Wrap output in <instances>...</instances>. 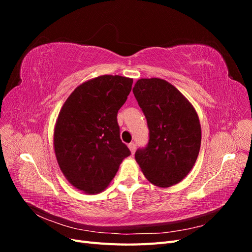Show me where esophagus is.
<instances>
[{"label":"esophagus","mask_w":252,"mask_h":252,"mask_svg":"<svg viewBox=\"0 0 252 252\" xmlns=\"http://www.w3.org/2000/svg\"><path fill=\"white\" fill-rule=\"evenodd\" d=\"M128 148H129V150L131 151V155H133L135 152V149H136V145L134 143H130L128 145Z\"/></svg>","instance_id":"1"}]
</instances>
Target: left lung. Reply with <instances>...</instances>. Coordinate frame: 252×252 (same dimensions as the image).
Wrapping results in <instances>:
<instances>
[{"instance_id": "8db88e82", "label": "left lung", "mask_w": 252, "mask_h": 252, "mask_svg": "<svg viewBox=\"0 0 252 252\" xmlns=\"http://www.w3.org/2000/svg\"><path fill=\"white\" fill-rule=\"evenodd\" d=\"M133 94L147 120L149 142L135 152L151 184L167 188L178 184L192 169L201 147V124L187 98L169 82L140 79Z\"/></svg>"}]
</instances>
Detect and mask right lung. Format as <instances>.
Instances as JSON below:
<instances>
[{"label": "right lung", "mask_w": 252, "mask_h": 252, "mask_svg": "<svg viewBox=\"0 0 252 252\" xmlns=\"http://www.w3.org/2000/svg\"><path fill=\"white\" fill-rule=\"evenodd\" d=\"M132 82L110 74L88 80L72 91L60 110L53 131L56 158L67 181L83 192L103 191L130 155L120 139L117 116Z\"/></svg>", "instance_id": "right-lung-1"}]
</instances>
